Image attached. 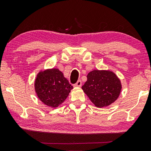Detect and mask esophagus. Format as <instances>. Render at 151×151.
Wrapping results in <instances>:
<instances>
[{
	"mask_svg": "<svg viewBox=\"0 0 151 151\" xmlns=\"http://www.w3.org/2000/svg\"><path fill=\"white\" fill-rule=\"evenodd\" d=\"M81 86H82L81 80H78V81L74 84V86H75V87H80Z\"/></svg>",
	"mask_w": 151,
	"mask_h": 151,
	"instance_id": "1",
	"label": "esophagus"
}]
</instances>
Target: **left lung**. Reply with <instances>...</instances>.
Instances as JSON below:
<instances>
[{"label":"left lung","instance_id":"1","mask_svg":"<svg viewBox=\"0 0 151 151\" xmlns=\"http://www.w3.org/2000/svg\"><path fill=\"white\" fill-rule=\"evenodd\" d=\"M86 77L87 80L82 88L96 107L108 106L117 100L122 87L120 80L114 72L95 69Z\"/></svg>","mask_w":151,"mask_h":151}]
</instances>
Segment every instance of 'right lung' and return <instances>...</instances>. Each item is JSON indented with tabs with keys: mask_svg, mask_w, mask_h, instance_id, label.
<instances>
[{
	"mask_svg": "<svg viewBox=\"0 0 151 151\" xmlns=\"http://www.w3.org/2000/svg\"><path fill=\"white\" fill-rule=\"evenodd\" d=\"M72 88L63 72L57 68L41 70L34 82L35 92L39 100L54 109L64 102Z\"/></svg>",
	"mask_w": 151,
	"mask_h": 151,
	"instance_id": "add662e5",
	"label": "right lung"
}]
</instances>
